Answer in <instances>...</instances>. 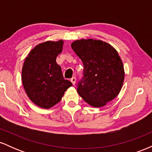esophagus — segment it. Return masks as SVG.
Masks as SVG:
<instances>
[{
  "label": "esophagus",
  "mask_w": 152,
  "mask_h": 152,
  "mask_svg": "<svg viewBox=\"0 0 152 152\" xmlns=\"http://www.w3.org/2000/svg\"><path fill=\"white\" fill-rule=\"evenodd\" d=\"M76 77H73V78H71V81L72 82V83L74 85H75V83H76Z\"/></svg>",
  "instance_id": "esophagus-1"
}]
</instances>
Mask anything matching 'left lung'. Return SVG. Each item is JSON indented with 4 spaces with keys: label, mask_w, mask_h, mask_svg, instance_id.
Masks as SVG:
<instances>
[{
    "label": "left lung",
    "mask_w": 152,
    "mask_h": 152,
    "mask_svg": "<svg viewBox=\"0 0 152 152\" xmlns=\"http://www.w3.org/2000/svg\"><path fill=\"white\" fill-rule=\"evenodd\" d=\"M71 48L82 61L83 76L77 92L94 107H101L117 96L124 80L122 61L116 50L99 40L81 39Z\"/></svg>",
    "instance_id": "obj_1"
}]
</instances>
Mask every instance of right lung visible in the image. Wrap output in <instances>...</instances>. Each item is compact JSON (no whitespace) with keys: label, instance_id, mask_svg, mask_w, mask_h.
<instances>
[{"label":"right lung","instance_id":"obj_1","mask_svg":"<svg viewBox=\"0 0 152 152\" xmlns=\"http://www.w3.org/2000/svg\"><path fill=\"white\" fill-rule=\"evenodd\" d=\"M64 41L38 44L26 57L22 69V82L29 99L35 104L49 109L60 102L72 83L66 80L56 63Z\"/></svg>","mask_w":152,"mask_h":152}]
</instances>
